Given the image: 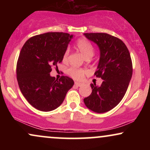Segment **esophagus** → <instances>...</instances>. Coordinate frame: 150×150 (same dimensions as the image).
Here are the masks:
<instances>
[{
  "mask_svg": "<svg viewBox=\"0 0 150 150\" xmlns=\"http://www.w3.org/2000/svg\"><path fill=\"white\" fill-rule=\"evenodd\" d=\"M75 85H76V86H77V87H81V86H82V85H83V84H82V83H80V82H75Z\"/></svg>",
  "mask_w": 150,
  "mask_h": 150,
  "instance_id": "esophagus-1",
  "label": "esophagus"
}]
</instances>
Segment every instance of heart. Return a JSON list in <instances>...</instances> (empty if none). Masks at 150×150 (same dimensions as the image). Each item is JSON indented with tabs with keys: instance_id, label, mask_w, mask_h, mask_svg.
<instances>
[{
	"instance_id": "obj_1",
	"label": "heart",
	"mask_w": 150,
	"mask_h": 150,
	"mask_svg": "<svg viewBox=\"0 0 150 150\" xmlns=\"http://www.w3.org/2000/svg\"><path fill=\"white\" fill-rule=\"evenodd\" d=\"M76 48L80 53L84 56L86 59L92 58L94 55V49L92 44L89 41L87 40L85 38H82L77 40L76 42ZM68 56H69V50L66 49L65 51L63 56V62H66L68 61ZM87 73V70L83 68H75V67H71L68 70V74L70 77H73L75 80H80L82 79L84 75Z\"/></svg>"
}]
</instances>
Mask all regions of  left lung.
<instances>
[{
  "label": "left lung",
  "mask_w": 150,
  "mask_h": 150,
  "mask_svg": "<svg viewBox=\"0 0 150 150\" xmlns=\"http://www.w3.org/2000/svg\"><path fill=\"white\" fill-rule=\"evenodd\" d=\"M84 34L99 46L100 58L94 75L104 80L99 87L91 84L92 94L84 102L94 112H107L119 104L128 89L132 75L130 52L123 41L108 34Z\"/></svg>",
  "instance_id": "left-lung-1"
}]
</instances>
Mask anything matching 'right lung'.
<instances>
[{"mask_svg": "<svg viewBox=\"0 0 150 150\" xmlns=\"http://www.w3.org/2000/svg\"><path fill=\"white\" fill-rule=\"evenodd\" d=\"M64 32H47L30 38L22 46L18 63L17 80L20 91L33 107L51 111L63 103L74 85L73 79L51 77V67L58 68L73 38Z\"/></svg>", "mask_w": 150, "mask_h": 150, "instance_id": "obj_1", "label": "right lung"}]
</instances>
